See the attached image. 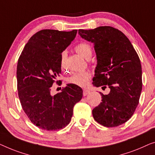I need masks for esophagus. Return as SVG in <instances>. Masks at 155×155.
I'll return each mask as SVG.
<instances>
[{
    "label": "esophagus",
    "instance_id": "34e87169",
    "mask_svg": "<svg viewBox=\"0 0 155 155\" xmlns=\"http://www.w3.org/2000/svg\"><path fill=\"white\" fill-rule=\"evenodd\" d=\"M90 93H91V91L87 90V89H84V92H83V95H84V96H86V95H88Z\"/></svg>",
    "mask_w": 155,
    "mask_h": 155
}]
</instances>
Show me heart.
<instances>
[{
  "mask_svg": "<svg viewBox=\"0 0 155 155\" xmlns=\"http://www.w3.org/2000/svg\"><path fill=\"white\" fill-rule=\"evenodd\" d=\"M75 51L77 53L83 58L88 60L92 55V48L91 45L87 43H80L76 45ZM65 58H66V52H63L61 55V68L65 69ZM91 78V74L88 71H81L73 74L71 77L67 78V82L69 84L76 85L80 87H86L89 84Z\"/></svg>",
  "mask_w": 155,
  "mask_h": 155,
  "instance_id": "obj_1",
  "label": "heart"
}]
</instances>
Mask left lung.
<instances>
[{
    "label": "left lung",
    "instance_id": "1",
    "mask_svg": "<svg viewBox=\"0 0 155 155\" xmlns=\"http://www.w3.org/2000/svg\"><path fill=\"white\" fill-rule=\"evenodd\" d=\"M82 38L93 43L97 66L93 84L110 88L102 102L93 110V118L106 127L127 121L136 110L142 91L140 60L130 41L121 31L104 26L78 30Z\"/></svg>",
    "mask_w": 155,
    "mask_h": 155
}]
</instances>
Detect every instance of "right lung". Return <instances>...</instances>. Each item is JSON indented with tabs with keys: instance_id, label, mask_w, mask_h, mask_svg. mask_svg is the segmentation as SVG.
Returning a JSON list of instances; mask_svg holds the SVG:
<instances>
[{
	"instance_id": "1",
	"label": "right lung",
	"mask_w": 155,
	"mask_h": 155,
	"mask_svg": "<svg viewBox=\"0 0 155 155\" xmlns=\"http://www.w3.org/2000/svg\"><path fill=\"white\" fill-rule=\"evenodd\" d=\"M77 33V30H41L30 38L19 58V98L28 118L41 129L58 130L68 125L74 106L82 98L81 88L71 84L60 93L51 94V87L61 74L62 53Z\"/></svg>"
}]
</instances>
